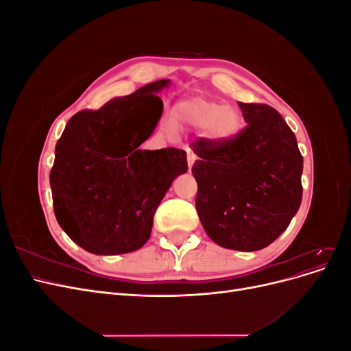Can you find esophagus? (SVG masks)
Listing matches in <instances>:
<instances>
[{
  "label": "esophagus",
  "instance_id": "obj_1",
  "mask_svg": "<svg viewBox=\"0 0 351 351\" xmlns=\"http://www.w3.org/2000/svg\"><path fill=\"white\" fill-rule=\"evenodd\" d=\"M195 161H196V155L193 154L192 149H187V165H189V168L193 167Z\"/></svg>",
  "mask_w": 351,
  "mask_h": 351
}]
</instances>
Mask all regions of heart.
<instances>
[{
	"label": "heart",
	"instance_id": "obj_1",
	"mask_svg": "<svg viewBox=\"0 0 351 351\" xmlns=\"http://www.w3.org/2000/svg\"><path fill=\"white\" fill-rule=\"evenodd\" d=\"M176 127L205 129V134L215 142H227L234 137L243 124L241 114L236 107L222 105L206 98H189L178 102L173 112ZM173 130V127H168Z\"/></svg>",
	"mask_w": 351,
	"mask_h": 351
}]
</instances>
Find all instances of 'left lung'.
<instances>
[{
  "instance_id": "8db88e82",
  "label": "left lung",
  "mask_w": 351,
  "mask_h": 351,
  "mask_svg": "<svg viewBox=\"0 0 351 351\" xmlns=\"http://www.w3.org/2000/svg\"><path fill=\"white\" fill-rule=\"evenodd\" d=\"M239 107L247 125L227 142L199 137L192 173L206 234L226 249L253 252L277 240L299 210L303 156L277 110Z\"/></svg>"
}]
</instances>
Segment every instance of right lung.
I'll return each mask as SVG.
<instances>
[{
    "label": "right lung",
    "instance_id": "1",
    "mask_svg": "<svg viewBox=\"0 0 351 351\" xmlns=\"http://www.w3.org/2000/svg\"><path fill=\"white\" fill-rule=\"evenodd\" d=\"M162 79L69 120L49 173L54 214L80 247L121 254L149 240L155 210L187 171L183 149L142 151L162 114Z\"/></svg>",
    "mask_w": 351,
    "mask_h": 351
}]
</instances>
